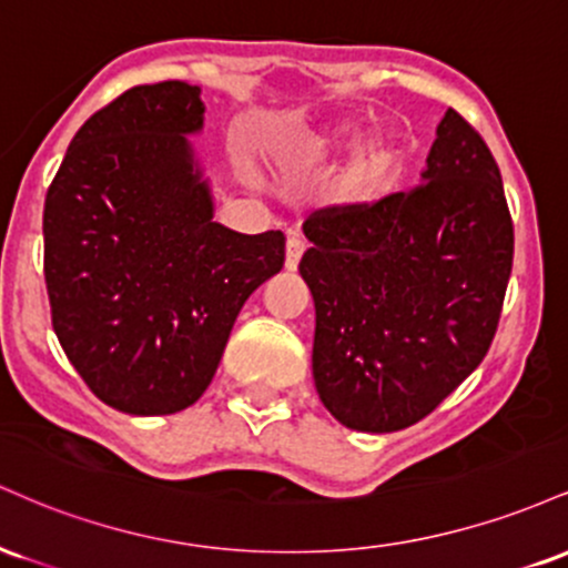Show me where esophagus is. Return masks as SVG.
<instances>
[{"mask_svg": "<svg viewBox=\"0 0 568 568\" xmlns=\"http://www.w3.org/2000/svg\"><path fill=\"white\" fill-rule=\"evenodd\" d=\"M306 243L298 234H291L288 237V245H285V270H296L298 262H302V253H304Z\"/></svg>", "mask_w": 568, "mask_h": 568, "instance_id": "obj_1", "label": "esophagus"}]
</instances>
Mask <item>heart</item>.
<instances>
[{
	"label": "heart",
	"instance_id": "heart-1",
	"mask_svg": "<svg viewBox=\"0 0 568 568\" xmlns=\"http://www.w3.org/2000/svg\"><path fill=\"white\" fill-rule=\"evenodd\" d=\"M352 135H355L352 125H331L325 130H315V133H306L302 139L291 141L288 149H285V160L296 162V165L317 162L334 154L344 143H349ZM400 158L403 143L395 133L374 135V139H368L352 154L347 171H344V189L347 192H361V189L379 184L387 175H393L395 168L400 165Z\"/></svg>",
	"mask_w": 568,
	"mask_h": 568
}]
</instances>
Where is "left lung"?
Wrapping results in <instances>:
<instances>
[{"label":"left lung","mask_w":568,"mask_h":568,"mask_svg":"<svg viewBox=\"0 0 568 568\" xmlns=\"http://www.w3.org/2000/svg\"><path fill=\"white\" fill-rule=\"evenodd\" d=\"M298 272L315 298L312 376L323 406L361 433L433 414L491 347L513 270L497 160L448 109L422 184L304 221Z\"/></svg>","instance_id":"1"}]
</instances>
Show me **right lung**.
Returning <instances> with one entry per match:
<instances>
[{
  "label": "right lung",
  "mask_w": 568,
  "mask_h": 568,
  "mask_svg": "<svg viewBox=\"0 0 568 568\" xmlns=\"http://www.w3.org/2000/svg\"><path fill=\"white\" fill-rule=\"evenodd\" d=\"M197 84L130 88L71 139L44 197L53 331L106 406L162 416L200 400L253 291L285 262V234L213 221L186 135Z\"/></svg>",
  "instance_id": "obj_1"
}]
</instances>
